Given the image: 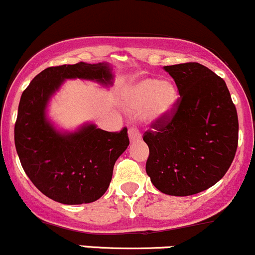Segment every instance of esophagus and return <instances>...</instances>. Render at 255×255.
<instances>
[{
  "label": "esophagus",
  "mask_w": 255,
  "mask_h": 255,
  "mask_svg": "<svg viewBox=\"0 0 255 255\" xmlns=\"http://www.w3.org/2000/svg\"><path fill=\"white\" fill-rule=\"evenodd\" d=\"M139 137H141V135H139L138 130L135 128H128V138H130V141H137V139H139Z\"/></svg>",
  "instance_id": "1"
}]
</instances>
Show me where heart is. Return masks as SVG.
<instances>
[{"label":"heart","instance_id":"obj_1","mask_svg":"<svg viewBox=\"0 0 255 255\" xmlns=\"http://www.w3.org/2000/svg\"><path fill=\"white\" fill-rule=\"evenodd\" d=\"M178 100L173 83L142 78L128 88L123 106L130 113H142L147 122H156L171 113Z\"/></svg>","mask_w":255,"mask_h":255}]
</instances>
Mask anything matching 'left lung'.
Wrapping results in <instances>:
<instances>
[{
  "mask_svg": "<svg viewBox=\"0 0 255 255\" xmlns=\"http://www.w3.org/2000/svg\"><path fill=\"white\" fill-rule=\"evenodd\" d=\"M164 70L181 97L143 135L149 148L145 171L161 193L194 195L220 181L235 158L236 107L224 79L206 66L185 62Z\"/></svg>",
  "mask_w": 255,
  "mask_h": 255,
  "instance_id": "obj_1",
  "label": "left lung"
}]
</instances>
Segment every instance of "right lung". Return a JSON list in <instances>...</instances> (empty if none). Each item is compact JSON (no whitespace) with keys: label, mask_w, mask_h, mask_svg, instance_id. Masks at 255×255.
<instances>
[{"label":"right lung","mask_w":255,"mask_h":255,"mask_svg":"<svg viewBox=\"0 0 255 255\" xmlns=\"http://www.w3.org/2000/svg\"><path fill=\"white\" fill-rule=\"evenodd\" d=\"M81 78L111 85L108 64L61 65L38 73L22 93L14 127L16 153L25 173L41 193L65 205L89 204L110 187L117 159L128 148V128L119 132L85 124L60 132L45 117L48 101L65 79Z\"/></svg>","instance_id":"add662e5"}]
</instances>
